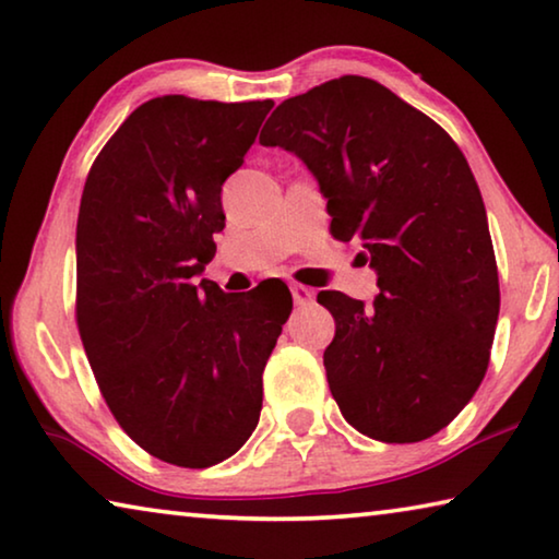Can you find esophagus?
Segmentation results:
<instances>
[{
  "label": "esophagus",
  "instance_id": "obj_1",
  "mask_svg": "<svg viewBox=\"0 0 559 559\" xmlns=\"http://www.w3.org/2000/svg\"><path fill=\"white\" fill-rule=\"evenodd\" d=\"M290 294H294L296 306H306V304H311V300H313L316 290L308 288V286H300V283H294V286H290Z\"/></svg>",
  "mask_w": 559,
  "mask_h": 559
}]
</instances>
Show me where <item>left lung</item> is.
Returning <instances> with one entry per match:
<instances>
[{
    "instance_id": "8db88e82",
    "label": "left lung",
    "mask_w": 559,
    "mask_h": 559,
    "mask_svg": "<svg viewBox=\"0 0 559 559\" xmlns=\"http://www.w3.org/2000/svg\"><path fill=\"white\" fill-rule=\"evenodd\" d=\"M263 146L294 152L321 186L338 241L360 238L373 306L341 290L323 353L343 418L362 436L418 442L480 388L500 311L485 203L442 127L366 76L331 79L276 106Z\"/></svg>"
}]
</instances>
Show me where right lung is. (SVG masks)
I'll return each instance as SVG.
<instances>
[{
	"label": "right lung",
	"mask_w": 559,
	"mask_h": 559,
	"mask_svg": "<svg viewBox=\"0 0 559 559\" xmlns=\"http://www.w3.org/2000/svg\"><path fill=\"white\" fill-rule=\"evenodd\" d=\"M273 102L156 96L88 168L76 221V325L123 432L164 463L211 467L259 425L286 283L224 294L193 278L224 231L221 186Z\"/></svg>",
	"instance_id": "right-lung-1"
}]
</instances>
